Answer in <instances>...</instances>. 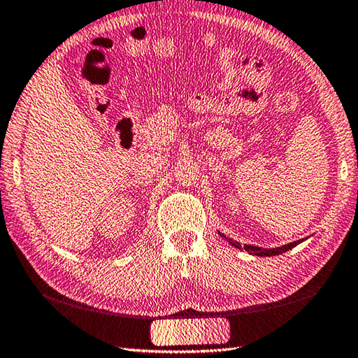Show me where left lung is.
Listing matches in <instances>:
<instances>
[{
    "mask_svg": "<svg viewBox=\"0 0 358 358\" xmlns=\"http://www.w3.org/2000/svg\"><path fill=\"white\" fill-rule=\"evenodd\" d=\"M221 235H222V234H221ZM222 237L227 238L226 235H222ZM227 240H229V238H227ZM229 243H232L235 248H238V250H241V245L237 243V241L229 240ZM299 243H300V240H299V241H294V243L284 245V246H281V248H273V250H266V248H259V246H252V245H245L243 250H246L250 254H254V256H266V257H270V256H278V254H282V252H286V251H289V250H292V248L296 246Z\"/></svg>",
    "mask_w": 358,
    "mask_h": 358,
    "instance_id": "1",
    "label": "left lung"
}]
</instances>
